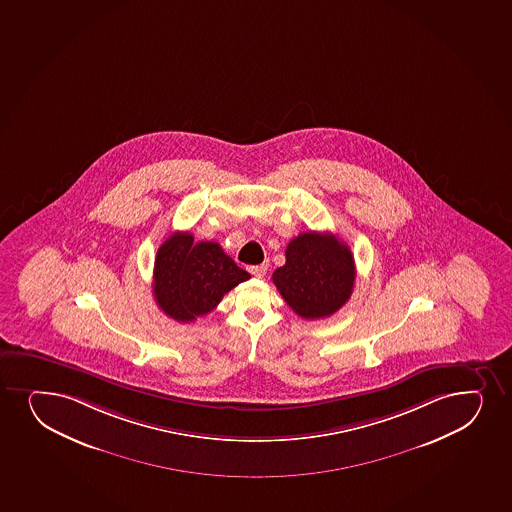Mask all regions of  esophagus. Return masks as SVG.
Instances as JSON below:
<instances>
[{
	"label": "esophagus",
	"mask_w": 512,
	"mask_h": 512,
	"mask_svg": "<svg viewBox=\"0 0 512 512\" xmlns=\"http://www.w3.org/2000/svg\"><path fill=\"white\" fill-rule=\"evenodd\" d=\"M247 270H249V273H251V275H254V277L261 278L266 273V265L249 266Z\"/></svg>",
	"instance_id": "1"
}]
</instances>
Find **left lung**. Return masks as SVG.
Listing matches in <instances>:
<instances>
[{
  "label": "left lung",
  "mask_w": 512,
  "mask_h": 512,
  "mask_svg": "<svg viewBox=\"0 0 512 512\" xmlns=\"http://www.w3.org/2000/svg\"><path fill=\"white\" fill-rule=\"evenodd\" d=\"M285 265L273 283L290 309L304 319L328 318L350 299L355 261L336 235L304 232L288 242Z\"/></svg>",
  "instance_id": "left-lung-1"
}]
</instances>
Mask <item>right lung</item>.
<instances>
[{"mask_svg":"<svg viewBox=\"0 0 512 512\" xmlns=\"http://www.w3.org/2000/svg\"><path fill=\"white\" fill-rule=\"evenodd\" d=\"M249 278L217 242L194 244L189 232H174L155 256L153 295L169 318L191 323L213 311L227 292Z\"/></svg>","mask_w":512,"mask_h":512,"instance_id":"add662e5","label":"right lung"}]
</instances>
